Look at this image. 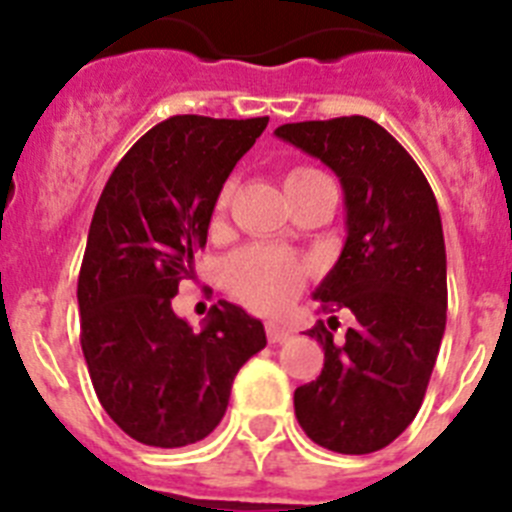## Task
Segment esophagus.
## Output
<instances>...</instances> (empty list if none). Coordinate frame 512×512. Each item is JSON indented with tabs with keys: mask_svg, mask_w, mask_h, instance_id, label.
I'll list each match as a JSON object with an SVG mask.
<instances>
[{
	"mask_svg": "<svg viewBox=\"0 0 512 512\" xmlns=\"http://www.w3.org/2000/svg\"><path fill=\"white\" fill-rule=\"evenodd\" d=\"M266 338H269L271 343L287 341V338H289V328H284V325H279V323H274V320H269V323H266Z\"/></svg>",
	"mask_w": 512,
	"mask_h": 512,
	"instance_id": "1",
	"label": "esophagus"
}]
</instances>
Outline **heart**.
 <instances>
[{"instance_id":"b5f03b06","label":"heart","mask_w":512,"mask_h":512,"mask_svg":"<svg viewBox=\"0 0 512 512\" xmlns=\"http://www.w3.org/2000/svg\"><path fill=\"white\" fill-rule=\"evenodd\" d=\"M312 174H318V171L292 169L287 174L284 187L302 182ZM228 202L230 187H225L217 197V215L228 207ZM307 274H310V266L305 261L292 256L289 251L271 246H248L243 251L233 253L228 264H225V284H228L230 292L246 305L264 312L284 310L289 302L300 295Z\"/></svg>"}]
</instances>
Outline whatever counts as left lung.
<instances>
[{
  "label": "left lung",
  "mask_w": 512,
  "mask_h": 512,
  "mask_svg": "<svg viewBox=\"0 0 512 512\" xmlns=\"http://www.w3.org/2000/svg\"><path fill=\"white\" fill-rule=\"evenodd\" d=\"M274 135L341 179L348 235L312 297L325 312L346 307L356 318L343 341H333L323 320L307 330L325 364L295 390V415L323 449L372 454L418 415L446 330L436 197L413 156L369 117L289 122Z\"/></svg>",
  "instance_id": "1"
}]
</instances>
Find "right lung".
<instances>
[{"label": "right lung", "instance_id": "right-lung-1", "mask_svg": "<svg viewBox=\"0 0 512 512\" xmlns=\"http://www.w3.org/2000/svg\"><path fill=\"white\" fill-rule=\"evenodd\" d=\"M269 117L174 115L122 156L102 189L79 271L81 351L102 408L135 441L179 449L223 420L261 320L220 300L205 328L171 310L225 179Z\"/></svg>", "mask_w": 512, "mask_h": 512}]
</instances>
